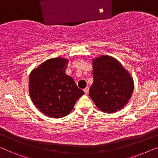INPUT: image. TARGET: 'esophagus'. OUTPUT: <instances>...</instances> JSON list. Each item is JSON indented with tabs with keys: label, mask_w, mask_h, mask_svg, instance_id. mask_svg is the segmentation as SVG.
Masks as SVG:
<instances>
[{
	"label": "esophagus",
	"mask_w": 158,
	"mask_h": 158,
	"mask_svg": "<svg viewBox=\"0 0 158 158\" xmlns=\"http://www.w3.org/2000/svg\"><path fill=\"white\" fill-rule=\"evenodd\" d=\"M83 90H84V92H85V94H88V91H89V88L86 87V88H84Z\"/></svg>",
	"instance_id": "esophagus-1"
}]
</instances>
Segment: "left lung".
Here are the masks:
<instances>
[{
  "label": "left lung",
  "instance_id": "1",
  "mask_svg": "<svg viewBox=\"0 0 158 158\" xmlns=\"http://www.w3.org/2000/svg\"><path fill=\"white\" fill-rule=\"evenodd\" d=\"M92 61L94 83L89 89L90 98L105 113L119 111L132 95L133 77L119 61L111 56L101 55Z\"/></svg>",
  "mask_w": 158,
  "mask_h": 158
}]
</instances>
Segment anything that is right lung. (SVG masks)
<instances>
[{"mask_svg":"<svg viewBox=\"0 0 158 158\" xmlns=\"http://www.w3.org/2000/svg\"><path fill=\"white\" fill-rule=\"evenodd\" d=\"M68 60L51 58L29 75V92L32 102L42 114L52 118L68 115L84 94L72 77L65 73Z\"/></svg>","mask_w":158,"mask_h":158,"instance_id":"1","label":"right lung"}]
</instances>
